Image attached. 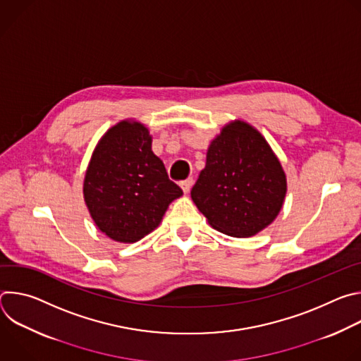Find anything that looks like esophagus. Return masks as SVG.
Returning a JSON list of instances; mask_svg holds the SVG:
<instances>
[{
    "mask_svg": "<svg viewBox=\"0 0 361 361\" xmlns=\"http://www.w3.org/2000/svg\"><path fill=\"white\" fill-rule=\"evenodd\" d=\"M192 178H187V180H184V181H181L180 183V185H181V188H183V191L187 194L190 190H191V185H192Z\"/></svg>",
    "mask_w": 361,
    "mask_h": 361,
    "instance_id": "esophagus-1",
    "label": "esophagus"
}]
</instances>
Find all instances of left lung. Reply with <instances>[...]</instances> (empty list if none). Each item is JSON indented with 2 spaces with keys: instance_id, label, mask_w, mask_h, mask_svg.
Instances as JSON below:
<instances>
[{
  "instance_id": "left-lung-1",
  "label": "left lung",
  "mask_w": 361,
  "mask_h": 361,
  "mask_svg": "<svg viewBox=\"0 0 361 361\" xmlns=\"http://www.w3.org/2000/svg\"><path fill=\"white\" fill-rule=\"evenodd\" d=\"M286 190V174L267 141L235 121L213 140L191 198L216 230L250 237L277 217Z\"/></svg>"
}]
</instances>
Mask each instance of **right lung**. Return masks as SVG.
Here are the masks:
<instances>
[{"label":"right lung","instance_id":"1","mask_svg":"<svg viewBox=\"0 0 361 361\" xmlns=\"http://www.w3.org/2000/svg\"><path fill=\"white\" fill-rule=\"evenodd\" d=\"M183 190L151 151L148 130L121 121L98 142L84 180V198L97 227L134 243L156 228Z\"/></svg>","mask_w":361,"mask_h":361}]
</instances>
